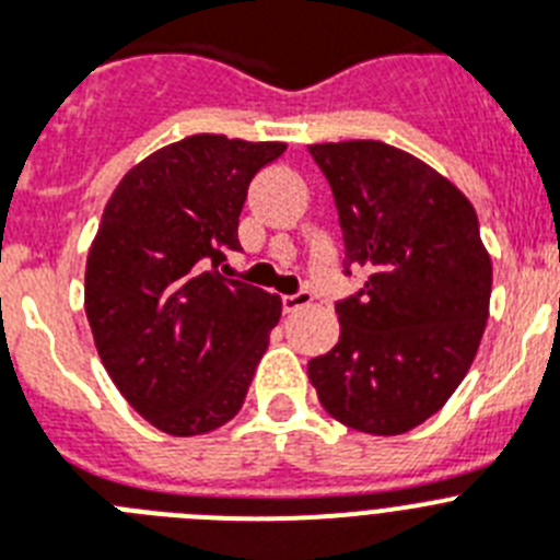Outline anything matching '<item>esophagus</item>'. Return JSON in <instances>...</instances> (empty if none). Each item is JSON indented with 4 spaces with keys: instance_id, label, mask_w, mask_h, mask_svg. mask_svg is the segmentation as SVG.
<instances>
[{
    "instance_id": "esophagus-1",
    "label": "esophagus",
    "mask_w": 560,
    "mask_h": 560,
    "mask_svg": "<svg viewBox=\"0 0 560 560\" xmlns=\"http://www.w3.org/2000/svg\"><path fill=\"white\" fill-rule=\"evenodd\" d=\"M281 304H284V313H295V310H304L313 304V293H310V290H302V293L295 295H284Z\"/></svg>"
}]
</instances>
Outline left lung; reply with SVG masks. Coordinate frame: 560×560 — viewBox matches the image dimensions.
<instances>
[{
    "label": "left lung",
    "instance_id": "1",
    "mask_svg": "<svg viewBox=\"0 0 560 560\" xmlns=\"http://www.w3.org/2000/svg\"><path fill=\"white\" fill-rule=\"evenodd\" d=\"M332 187L345 267L370 272L336 307L338 345L307 364L318 401L370 435H401L447 404L481 345L492 258L476 208L393 144H310Z\"/></svg>",
    "mask_w": 560,
    "mask_h": 560
}]
</instances>
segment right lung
Wrapping results in <instances>:
<instances>
[{"label": "right lung", "instance_id": "add662e5", "mask_svg": "<svg viewBox=\"0 0 560 560\" xmlns=\"http://www.w3.org/2000/svg\"><path fill=\"white\" fill-rule=\"evenodd\" d=\"M284 142L196 133L133 164L84 267V313L107 375L156 430L187 439L242 410L281 299L213 272L238 244L247 185Z\"/></svg>", "mask_w": 560, "mask_h": 560}]
</instances>
